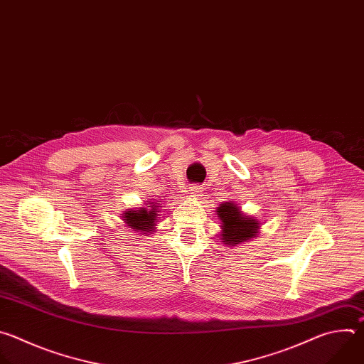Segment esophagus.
<instances>
[{
	"label": "esophagus",
	"mask_w": 364,
	"mask_h": 364,
	"mask_svg": "<svg viewBox=\"0 0 364 364\" xmlns=\"http://www.w3.org/2000/svg\"><path fill=\"white\" fill-rule=\"evenodd\" d=\"M188 193H189V196L198 198V196H200V195H202V188H200V186H198V185H192V186H189Z\"/></svg>",
	"instance_id": "1"
}]
</instances>
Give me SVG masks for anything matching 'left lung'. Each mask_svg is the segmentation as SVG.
<instances>
[{"label":"left lung","instance_id":"obj_1","mask_svg":"<svg viewBox=\"0 0 364 364\" xmlns=\"http://www.w3.org/2000/svg\"><path fill=\"white\" fill-rule=\"evenodd\" d=\"M216 215L223 223L220 237L221 242L225 245L235 247L237 244H242L258 235L259 221L242 213L235 203L223 202L218 206Z\"/></svg>","mask_w":364,"mask_h":364}]
</instances>
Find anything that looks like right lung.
<instances>
[{"instance_id": "1", "label": "right lung", "mask_w": 364, "mask_h": 364, "mask_svg": "<svg viewBox=\"0 0 364 364\" xmlns=\"http://www.w3.org/2000/svg\"><path fill=\"white\" fill-rule=\"evenodd\" d=\"M159 202V200H158ZM158 202H146L148 206L144 208H134V209H127L123 213V221L130 227L132 230H136L137 232H154L156 220L159 218V209H158Z\"/></svg>"}]
</instances>
